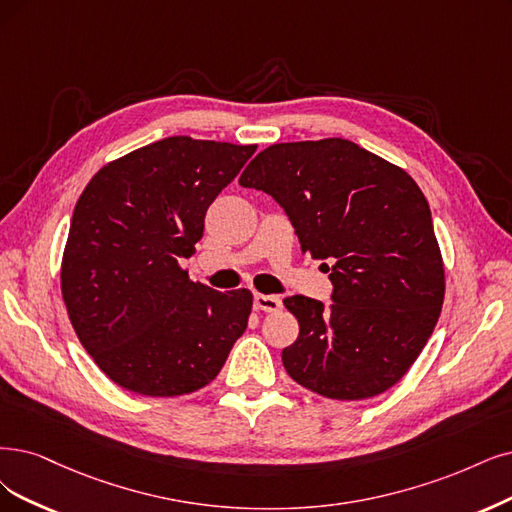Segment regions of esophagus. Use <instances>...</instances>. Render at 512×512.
<instances>
[{"label":"esophagus","mask_w":512,"mask_h":512,"mask_svg":"<svg viewBox=\"0 0 512 512\" xmlns=\"http://www.w3.org/2000/svg\"><path fill=\"white\" fill-rule=\"evenodd\" d=\"M253 308L255 310H263V312H276L280 308V297L255 293L253 295Z\"/></svg>","instance_id":"obj_1"}]
</instances>
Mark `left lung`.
Instances as JSON below:
<instances>
[{
    "instance_id": "1",
    "label": "left lung",
    "mask_w": 512,
    "mask_h": 512,
    "mask_svg": "<svg viewBox=\"0 0 512 512\" xmlns=\"http://www.w3.org/2000/svg\"><path fill=\"white\" fill-rule=\"evenodd\" d=\"M270 194L301 251L323 259L331 304H282L299 323L282 365L335 401L392 388L424 350L441 314L445 272L430 206L403 168L346 139L278 143L238 181Z\"/></svg>"
}]
</instances>
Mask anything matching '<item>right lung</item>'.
<instances>
[{"label": "right lung", "mask_w": 512, "mask_h": 512, "mask_svg": "<svg viewBox=\"0 0 512 512\" xmlns=\"http://www.w3.org/2000/svg\"><path fill=\"white\" fill-rule=\"evenodd\" d=\"M257 145L168 137L103 166L75 204L61 289L84 350L118 386L181 396L213 382L253 306L192 282L208 206Z\"/></svg>", "instance_id": "add662e5"}]
</instances>
